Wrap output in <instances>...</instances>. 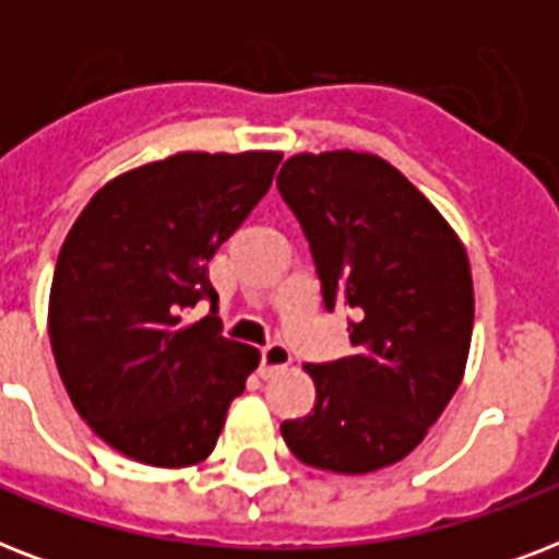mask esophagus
Returning a JSON list of instances; mask_svg holds the SVG:
<instances>
[{
  "label": "esophagus",
  "mask_w": 559,
  "mask_h": 559,
  "mask_svg": "<svg viewBox=\"0 0 559 559\" xmlns=\"http://www.w3.org/2000/svg\"><path fill=\"white\" fill-rule=\"evenodd\" d=\"M293 362V354H289L287 345H281V342H272L266 348L261 350V377H272L281 368H287Z\"/></svg>",
  "instance_id": "obj_1"
}]
</instances>
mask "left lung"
I'll return each instance as SVG.
<instances>
[{
	"mask_svg": "<svg viewBox=\"0 0 559 559\" xmlns=\"http://www.w3.org/2000/svg\"><path fill=\"white\" fill-rule=\"evenodd\" d=\"M278 191L305 228L324 307L348 310L350 357L307 366L316 406L284 420L298 461L331 473L397 464L459 389L473 336V278L459 235L371 153H298Z\"/></svg>",
	"mask_w": 559,
	"mask_h": 559,
	"instance_id": "left-lung-1",
	"label": "left lung"
}]
</instances>
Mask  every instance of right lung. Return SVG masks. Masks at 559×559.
<instances>
[{
  "label": "right lung",
  "mask_w": 559,
  "mask_h": 559,
  "mask_svg": "<svg viewBox=\"0 0 559 559\" xmlns=\"http://www.w3.org/2000/svg\"><path fill=\"white\" fill-rule=\"evenodd\" d=\"M281 153H177L100 188L66 235L48 298L78 415L127 459H209L261 354L186 310L217 293L209 261L270 191Z\"/></svg>",
  "instance_id": "add662e5"
}]
</instances>
